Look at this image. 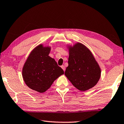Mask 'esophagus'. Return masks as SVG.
<instances>
[{"instance_id":"obj_1","label":"esophagus","mask_w":124,"mask_h":124,"mask_svg":"<svg viewBox=\"0 0 124 124\" xmlns=\"http://www.w3.org/2000/svg\"><path fill=\"white\" fill-rule=\"evenodd\" d=\"M61 68H62V69L64 70V71H65V66L64 65H62V66H61Z\"/></svg>"}]
</instances>
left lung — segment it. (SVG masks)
<instances>
[{
  "instance_id": "obj_1",
  "label": "left lung",
  "mask_w": 124,
  "mask_h": 124,
  "mask_svg": "<svg viewBox=\"0 0 124 124\" xmlns=\"http://www.w3.org/2000/svg\"><path fill=\"white\" fill-rule=\"evenodd\" d=\"M69 66L65 75L78 89L86 91L96 85L101 77V69L91 51L78 42L69 46Z\"/></svg>"
}]
</instances>
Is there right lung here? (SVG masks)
Masks as SVG:
<instances>
[{"mask_svg": "<svg viewBox=\"0 0 124 124\" xmlns=\"http://www.w3.org/2000/svg\"><path fill=\"white\" fill-rule=\"evenodd\" d=\"M51 47L39 45L32 50L22 69L24 81L28 87L44 93L64 72L55 60L48 55Z\"/></svg>", "mask_w": 124, "mask_h": 124, "instance_id": "obj_1", "label": "right lung"}]
</instances>
